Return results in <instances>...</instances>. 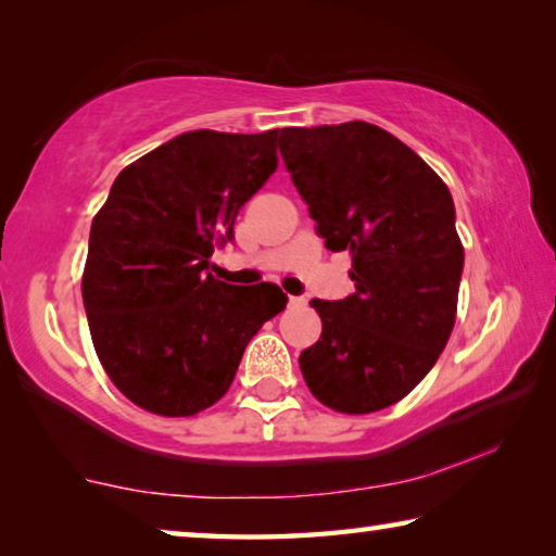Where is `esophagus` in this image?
Instances as JSON below:
<instances>
[{
	"mask_svg": "<svg viewBox=\"0 0 556 556\" xmlns=\"http://www.w3.org/2000/svg\"><path fill=\"white\" fill-rule=\"evenodd\" d=\"M304 304V299H299V296H289V306H301Z\"/></svg>",
	"mask_w": 556,
	"mask_h": 556,
	"instance_id": "obj_1",
	"label": "esophagus"
}]
</instances>
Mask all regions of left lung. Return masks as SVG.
Instances as JSON below:
<instances>
[{"instance_id": "8db88e82", "label": "left lung", "mask_w": 556, "mask_h": 556, "mask_svg": "<svg viewBox=\"0 0 556 556\" xmlns=\"http://www.w3.org/2000/svg\"><path fill=\"white\" fill-rule=\"evenodd\" d=\"M279 152L355 294L312 304L321 338L299 355L314 397L343 414L390 407L434 368L456 324L464 244L446 184L370 122L281 129Z\"/></svg>"}]
</instances>
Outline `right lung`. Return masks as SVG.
I'll list each match as a JSON object with an SVG mask.
<instances>
[{
  "mask_svg": "<svg viewBox=\"0 0 556 556\" xmlns=\"http://www.w3.org/2000/svg\"><path fill=\"white\" fill-rule=\"evenodd\" d=\"M277 139L279 129L178 135L122 168L92 218L83 304L102 368L137 407H213L250 338L287 306L277 285L232 287L205 271L277 172Z\"/></svg>",
  "mask_w": 556,
  "mask_h": 556,
  "instance_id": "obj_1",
  "label": "right lung"
}]
</instances>
